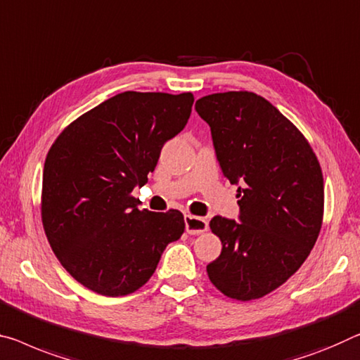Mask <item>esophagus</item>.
Here are the masks:
<instances>
[{"instance_id": "34e87169", "label": "esophagus", "mask_w": 360, "mask_h": 360, "mask_svg": "<svg viewBox=\"0 0 360 360\" xmlns=\"http://www.w3.org/2000/svg\"><path fill=\"white\" fill-rule=\"evenodd\" d=\"M185 226H186V231L190 235H199V233H204V231L207 230V220L202 217H198V215L186 214L185 215Z\"/></svg>"}]
</instances>
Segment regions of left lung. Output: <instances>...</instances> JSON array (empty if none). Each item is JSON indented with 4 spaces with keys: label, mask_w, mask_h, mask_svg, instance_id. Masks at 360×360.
Returning <instances> with one entry per match:
<instances>
[{
    "label": "left lung",
    "mask_w": 360,
    "mask_h": 360,
    "mask_svg": "<svg viewBox=\"0 0 360 360\" xmlns=\"http://www.w3.org/2000/svg\"><path fill=\"white\" fill-rule=\"evenodd\" d=\"M224 175L238 184L241 222H209L222 252L207 265L211 283L226 297L252 301L297 272L323 222V175L301 130L252 91L199 98Z\"/></svg>",
    "instance_id": "obj_1"
}]
</instances>
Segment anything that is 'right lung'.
Listing matches in <instances>:
<instances>
[{
	"label": "right lung",
	"instance_id": "obj_1",
	"mask_svg": "<svg viewBox=\"0 0 360 360\" xmlns=\"http://www.w3.org/2000/svg\"><path fill=\"white\" fill-rule=\"evenodd\" d=\"M193 93L124 91L60 131L43 169L41 222L53 252L85 288L127 296L151 278L185 231L176 209L151 212L131 195L164 143L186 125Z\"/></svg>",
	"mask_w": 360,
	"mask_h": 360
}]
</instances>
